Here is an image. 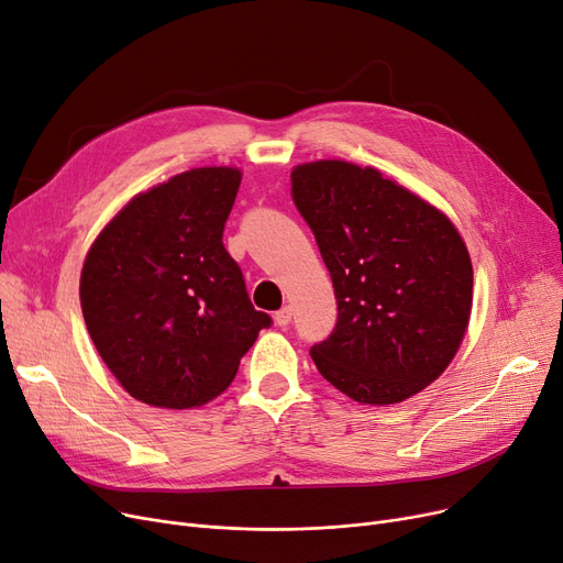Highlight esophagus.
I'll return each mask as SVG.
<instances>
[{
  "instance_id": "34e87169",
  "label": "esophagus",
  "mask_w": 563,
  "mask_h": 563,
  "mask_svg": "<svg viewBox=\"0 0 563 563\" xmlns=\"http://www.w3.org/2000/svg\"><path fill=\"white\" fill-rule=\"evenodd\" d=\"M290 318H292V309L290 307H282L279 311H275V323L279 328H286L290 323Z\"/></svg>"
}]
</instances>
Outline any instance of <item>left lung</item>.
Returning <instances> with one entry per match:
<instances>
[{
	"label": "left lung",
	"instance_id": "left-lung-1",
	"mask_svg": "<svg viewBox=\"0 0 563 563\" xmlns=\"http://www.w3.org/2000/svg\"><path fill=\"white\" fill-rule=\"evenodd\" d=\"M292 201L311 227L336 298V328L309 355L364 406L400 404L438 380L465 339L472 261L435 206L345 159L292 167Z\"/></svg>",
	"mask_w": 563,
	"mask_h": 563
}]
</instances>
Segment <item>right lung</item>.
<instances>
[{
	"instance_id": "add662e5",
	"label": "right lung",
	"mask_w": 563,
	"mask_h": 563,
	"mask_svg": "<svg viewBox=\"0 0 563 563\" xmlns=\"http://www.w3.org/2000/svg\"><path fill=\"white\" fill-rule=\"evenodd\" d=\"M243 172L197 167L132 197L91 243L79 302L98 355L153 408L220 396L271 316L222 245Z\"/></svg>"
}]
</instances>
